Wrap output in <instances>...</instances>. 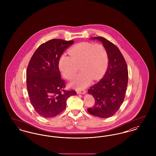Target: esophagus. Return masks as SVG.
Instances as JSON below:
<instances>
[{"mask_svg":"<svg viewBox=\"0 0 156 156\" xmlns=\"http://www.w3.org/2000/svg\"><path fill=\"white\" fill-rule=\"evenodd\" d=\"M76 92L80 94H85L86 93V90L85 89H76Z\"/></svg>","mask_w":156,"mask_h":156,"instance_id":"obj_1","label":"esophagus"}]
</instances>
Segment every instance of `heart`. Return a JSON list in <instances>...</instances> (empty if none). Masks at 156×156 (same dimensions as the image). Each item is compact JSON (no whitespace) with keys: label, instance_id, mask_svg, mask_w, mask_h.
Here are the masks:
<instances>
[{"label":"heart","instance_id":"b5f03b06","mask_svg":"<svg viewBox=\"0 0 156 156\" xmlns=\"http://www.w3.org/2000/svg\"><path fill=\"white\" fill-rule=\"evenodd\" d=\"M68 53L69 56L62 54L59 58V70L63 76L69 80L77 73L79 66L81 71L72 82L77 88L86 87L92 79L99 80L107 69L108 54L102 45L82 42L70 48Z\"/></svg>","mask_w":156,"mask_h":156}]
</instances>
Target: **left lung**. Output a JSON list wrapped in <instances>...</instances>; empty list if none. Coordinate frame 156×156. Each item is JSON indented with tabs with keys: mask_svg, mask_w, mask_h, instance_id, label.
I'll return each mask as SVG.
<instances>
[{
	"mask_svg": "<svg viewBox=\"0 0 156 156\" xmlns=\"http://www.w3.org/2000/svg\"><path fill=\"white\" fill-rule=\"evenodd\" d=\"M92 39L102 43L108 52L109 63L104 77L88 90L95 101L88 112L93 116L107 118L117 112L125 99L128 83L127 66L117 46L104 37Z\"/></svg>",
	"mask_w": 156,
	"mask_h": 156,
	"instance_id": "8db88e82",
	"label": "left lung"
}]
</instances>
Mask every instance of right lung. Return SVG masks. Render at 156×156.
<instances>
[{
  "label": "right lung",
  "instance_id": "right-lung-1",
  "mask_svg": "<svg viewBox=\"0 0 156 156\" xmlns=\"http://www.w3.org/2000/svg\"><path fill=\"white\" fill-rule=\"evenodd\" d=\"M73 40L52 39L40 45L30 59L26 84L30 103L38 115L52 118L65 110L68 98L76 94L66 90L58 68L59 59Z\"/></svg>",
  "mask_w": 156,
  "mask_h": 156
}]
</instances>
